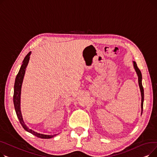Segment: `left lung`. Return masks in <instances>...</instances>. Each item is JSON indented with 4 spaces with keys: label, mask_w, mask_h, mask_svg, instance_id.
<instances>
[{
    "label": "left lung",
    "mask_w": 157,
    "mask_h": 157,
    "mask_svg": "<svg viewBox=\"0 0 157 157\" xmlns=\"http://www.w3.org/2000/svg\"><path fill=\"white\" fill-rule=\"evenodd\" d=\"M133 65H134V68L136 72V74H137V77H138L139 86V88H140V91H141V109H142V113H143V102H144V89H143V86L142 85V74H141V71L139 69L136 62H134V61H133Z\"/></svg>",
    "instance_id": "1"
}]
</instances>
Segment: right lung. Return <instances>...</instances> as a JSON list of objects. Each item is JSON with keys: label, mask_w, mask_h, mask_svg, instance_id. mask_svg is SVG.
<instances>
[{"label": "right lung", "mask_w": 157, "mask_h": 157, "mask_svg": "<svg viewBox=\"0 0 157 157\" xmlns=\"http://www.w3.org/2000/svg\"><path fill=\"white\" fill-rule=\"evenodd\" d=\"M31 53H32V52H30L27 55V56L25 57V59L22 62V64L21 65V67L19 70V72L15 79L14 86V95H13V103H14V109H15L16 115H17V117L21 123V125H22L23 128L25 130L31 133L32 134L37 136V137L42 138V139H50V138L55 137L57 134H54V135L43 134L38 133V132H35L34 130L29 128L25 124L23 117H22L21 112V109H20V103H21L20 101H21L20 100H21V86H22L24 76H25V72H26V69L27 67V65H28L29 60H30V57Z\"/></svg>", "instance_id": "1"}]
</instances>
